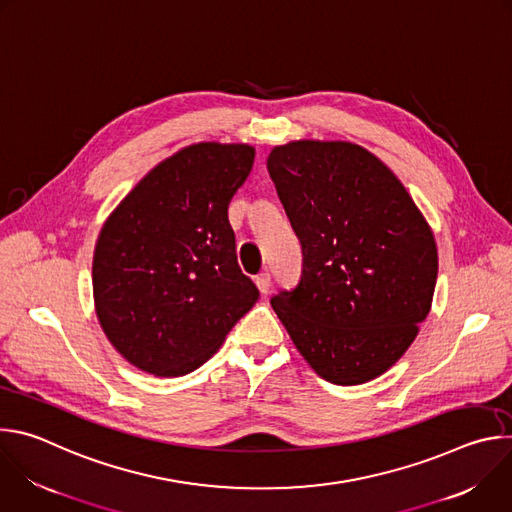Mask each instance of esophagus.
<instances>
[{"label":"esophagus","mask_w":512,"mask_h":512,"mask_svg":"<svg viewBox=\"0 0 512 512\" xmlns=\"http://www.w3.org/2000/svg\"><path fill=\"white\" fill-rule=\"evenodd\" d=\"M255 283H257V287H259V291L263 296H267L269 294V289H271V275L265 271V273H259L257 277H255Z\"/></svg>","instance_id":"obj_1"}]
</instances>
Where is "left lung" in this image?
I'll use <instances>...</instances> for the list:
<instances>
[{
    "label": "left lung",
    "instance_id": "left-lung-1",
    "mask_svg": "<svg viewBox=\"0 0 512 512\" xmlns=\"http://www.w3.org/2000/svg\"><path fill=\"white\" fill-rule=\"evenodd\" d=\"M302 245V275L271 306L310 367L360 385L403 356L427 318L437 249L397 176L348 141H291L267 158Z\"/></svg>",
    "mask_w": 512,
    "mask_h": 512
}]
</instances>
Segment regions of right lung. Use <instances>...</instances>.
I'll use <instances>...</instances> for the list:
<instances>
[{
    "label": "right lung",
    "instance_id": "add662e5",
    "mask_svg": "<svg viewBox=\"0 0 512 512\" xmlns=\"http://www.w3.org/2000/svg\"><path fill=\"white\" fill-rule=\"evenodd\" d=\"M255 150L194 143L158 164L113 210L93 257L103 332L137 369L182 377L204 364L255 306L237 263L229 204Z\"/></svg>",
    "mask_w": 512,
    "mask_h": 512
}]
</instances>
